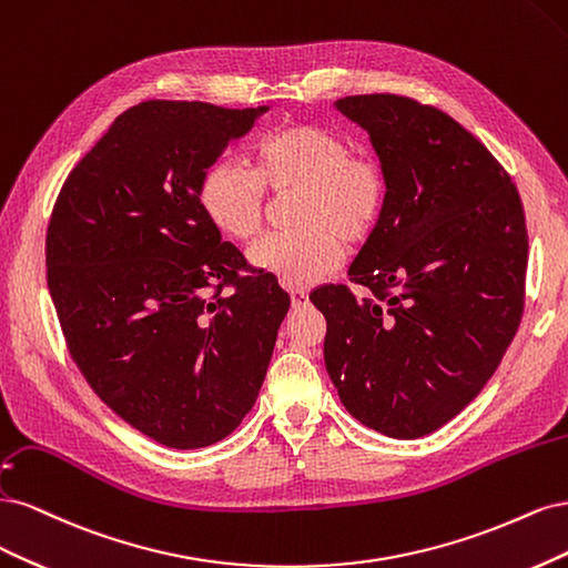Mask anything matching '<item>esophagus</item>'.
Instances as JSON below:
<instances>
[{
	"label": "esophagus",
	"mask_w": 568,
	"mask_h": 568,
	"mask_svg": "<svg viewBox=\"0 0 568 568\" xmlns=\"http://www.w3.org/2000/svg\"><path fill=\"white\" fill-rule=\"evenodd\" d=\"M290 300H292V308H304L308 304V295L304 290H292Z\"/></svg>",
	"instance_id": "obj_1"
}]
</instances>
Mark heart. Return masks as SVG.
<instances>
[{
	"label": "heart",
	"mask_w": 568,
	"mask_h": 568,
	"mask_svg": "<svg viewBox=\"0 0 568 568\" xmlns=\"http://www.w3.org/2000/svg\"><path fill=\"white\" fill-rule=\"evenodd\" d=\"M266 186L276 193L300 189V229L271 233L250 250L252 266L287 287H311L331 276L344 260V241H368L387 197L375 160L352 155V143L335 130L300 122L257 145V170L235 160L210 164L200 203L226 235L250 241L264 226Z\"/></svg>",
	"instance_id": "heart-1"
}]
</instances>
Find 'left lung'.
Returning a JSON list of instances; mask_svg holds the SVG:
<instances>
[{
    "mask_svg": "<svg viewBox=\"0 0 568 568\" xmlns=\"http://www.w3.org/2000/svg\"><path fill=\"white\" fill-rule=\"evenodd\" d=\"M387 197L349 266L373 297L321 285L325 371L358 423L419 438L463 413L500 365L521 321L528 237L500 162L463 124L406 97H344Z\"/></svg>",
    "mask_w": 568,
    "mask_h": 568,
    "instance_id": "8db88e82",
    "label": "left lung"
}]
</instances>
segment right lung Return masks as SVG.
I'll return each instance as SVG.
<instances>
[{"label": "right lung", "mask_w": 568, "mask_h": 568, "mask_svg": "<svg viewBox=\"0 0 568 568\" xmlns=\"http://www.w3.org/2000/svg\"><path fill=\"white\" fill-rule=\"evenodd\" d=\"M266 111L143 101L51 214L47 283L68 349L103 404L162 446L205 448L243 423L290 308L276 276H237L243 254L200 203L210 164Z\"/></svg>", "instance_id": "obj_1"}]
</instances>
